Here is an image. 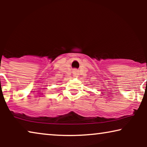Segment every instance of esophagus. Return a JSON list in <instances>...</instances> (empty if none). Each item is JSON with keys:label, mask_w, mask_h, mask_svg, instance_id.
<instances>
[{"label": "esophagus", "mask_w": 147, "mask_h": 147, "mask_svg": "<svg viewBox=\"0 0 147 147\" xmlns=\"http://www.w3.org/2000/svg\"><path fill=\"white\" fill-rule=\"evenodd\" d=\"M73 74L74 76H78L79 75V71H78L77 69H74L73 71Z\"/></svg>", "instance_id": "esophagus-1"}]
</instances>
